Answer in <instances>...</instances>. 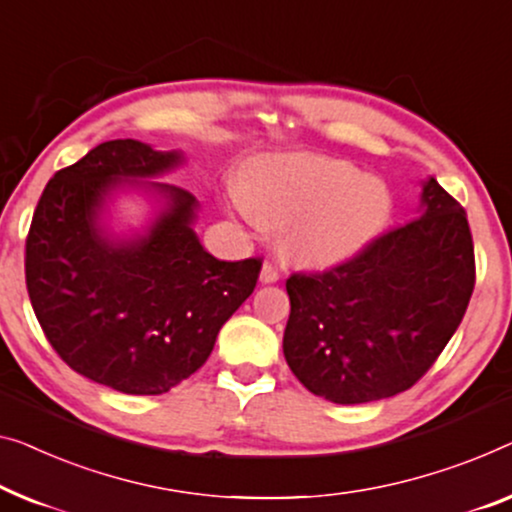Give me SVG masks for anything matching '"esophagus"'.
Segmentation results:
<instances>
[{
  "label": "esophagus",
  "mask_w": 512,
  "mask_h": 512,
  "mask_svg": "<svg viewBox=\"0 0 512 512\" xmlns=\"http://www.w3.org/2000/svg\"><path fill=\"white\" fill-rule=\"evenodd\" d=\"M278 278H280L278 266L273 262H264L262 271H259V280H262L264 285H271V282H278Z\"/></svg>",
  "instance_id": "esophagus-1"
}]
</instances>
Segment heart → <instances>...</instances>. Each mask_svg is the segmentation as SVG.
I'll use <instances>...</instances> for the list:
<instances>
[{
	"instance_id": "heart-1",
	"label": "heart",
	"mask_w": 512,
	"mask_h": 512,
	"mask_svg": "<svg viewBox=\"0 0 512 512\" xmlns=\"http://www.w3.org/2000/svg\"><path fill=\"white\" fill-rule=\"evenodd\" d=\"M232 204L253 223L282 230V246L296 262L329 266L384 230L393 193L384 179L358 174L349 160L285 154L250 167Z\"/></svg>"
}]
</instances>
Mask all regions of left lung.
Listing matches in <instances>:
<instances>
[{
	"mask_svg": "<svg viewBox=\"0 0 512 512\" xmlns=\"http://www.w3.org/2000/svg\"><path fill=\"white\" fill-rule=\"evenodd\" d=\"M474 285L467 211L430 177L407 225L329 271L287 278V365L310 393L335 404L391 398L444 352Z\"/></svg>",
	"mask_w": 512,
	"mask_h": 512,
	"instance_id": "left-lung-1",
	"label": "left lung"
}]
</instances>
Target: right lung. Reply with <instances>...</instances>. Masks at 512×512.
Returning <instances> with one entry per match:
<instances>
[{
  "instance_id": "obj_1",
  "label": "right lung",
  "mask_w": 512,
  "mask_h": 512,
  "mask_svg": "<svg viewBox=\"0 0 512 512\" xmlns=\"http://www.w3.org/2000/svg\"><path fill=\"white\" fill-rule=\"evenodd\" d=\"M183 160L137 140L98 144L48 181L27 234V292L45 338L68 368L128 395L167 393L200 370L262 269L259 257L220 262L202 248L200 202L158 181ZM124 187L159 202L142 233L107 227Z\"/></svg>"
}]
</instances>
